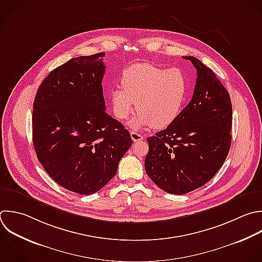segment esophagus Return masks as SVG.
Wrapping results in <instances>:
<instances>
[{"label":"esophagus","mask_w":262,"mask_h":262,"mask_svg":"<svg viewBox=\"0 0 262 262\" xmlns=\"http://www.w3.org/2000/svg\"><path fill=\"white\" fill-rule=\"evenodd\" d=\"M130 135H131V138H132V140H133L134 142H136V141H142V140L144 139L143 135H141V134H139V133H137V132H134V131H132V132L130 133Z\"/></svg>","instance_id":"obj_1"}]
</instances>
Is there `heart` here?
Listing matches in <instances>:
<instances>
[{
  "instance_id": "heart-1",
  "label": "heart",
  "mask_w": 262,
  "mask_h": 262,
  "mask_svg": "<svg viewBox=\"0 0 262 262\" xmlns=\"http://www.w3.org/2000/svg\"><path fill=\"white\" fill-rule=\"evenodd\" d=\"M121 85L111 92L113 111L118 120L125 121L136 105L138 114L129 123L133 129L170 125L180 115L188 93V82L180 70H166L148 62L124 70Z\"/></svg>"
}]
</instances>
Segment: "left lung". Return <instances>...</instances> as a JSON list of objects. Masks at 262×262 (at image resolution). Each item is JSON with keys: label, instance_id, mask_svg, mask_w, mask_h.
Listing matches in <instances>:
<instances>
[{"label": "left lung", "instance_id": "left-lung-1", "mask_svg": "<svg viewBox=\"0 0 262 262\" xmlns=\"http://www.w3.org/2000/svg\"><path fill=\"white\" fill-rule=\"evenodd\" d=\"M196 70L189 103L165 130L147 137L144 168L161 189L183 194L207 183L223 165L231 141L229 94L213 71L184 56Z\"/></svg>", "mask_w": 262, "mask_h": 262}]
</instances>
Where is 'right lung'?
Wrapping results in <instances>:
<instances>
[{
	"label": "right lung",
	"instance_id": "right-lung-1",
	"mask_svg": "<svg viewBox=\"0 0 262 262\" xmlns=\"http://www.w3.org/2000/svg\"><path fill=\"white\" fill-rule=\"evenodd\" d=\"M104 55L79 56L56 68L34 101L38 160L55 182L80 194L101 189L132 144L128 130L105 113Z\"/></svg>",
	"mask_w": 262,
	"mask_h": 262
}]
</instances>
